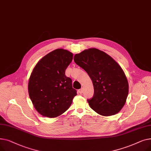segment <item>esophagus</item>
Masks as SVG:
<instances>
[{"mask_svg": "<svg viewBox=\"0 0 151 151\" xmlns=\"http://www.w3.org/2000/svg\"><path fill=\"white\" fill-rule=\"evenodd\" d=\"M78 91H79V92H80V93H83V92L84 91V89H83V88H81V89H80V90H79Z\"/></svg>", "mask_w": 151, "mask_h": 151, "instance_id": "34e87169", "label": "esophagus"}]
</instances>
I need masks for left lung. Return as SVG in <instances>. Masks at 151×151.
<instances>
[{
    "instance_id": "8db88e82",
    "label": "left lung",
    "mask_w": 151,
    "mask_h": 151,
    "mask_svg": "<svg viewBox=\"0 0 151 151\" xmlns=\"http://www.w3.org/2000/svg\"><path fill=\"white\" fill-rule=\"evenodd\" d=\"M74 61L91 78L94 93L88 101L100 115L109 116L120 111L129 94V83L124 71L111 57L96 48L76 54Z\"/></svg>"
}]
</instances>
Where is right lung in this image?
<instances>
[{
    "instance_id": "right-lung-1",
    "label": "right lung",
    "mask_w": 151,
    "mask_h": 151,
    "mask_svg": "<svg viewBox=\"0 0 151 151\" xmlns=\"http://www.w3.org/2000/svg\"><path fill=\"white\" fill-rule=\"evenodd\" d=\"M73 60V53L57 49L40 60L30 74L28 92L35 109L41 115L56 117L69 108L76 91L65 70Z\"/></svg>"
}]
</instances>
